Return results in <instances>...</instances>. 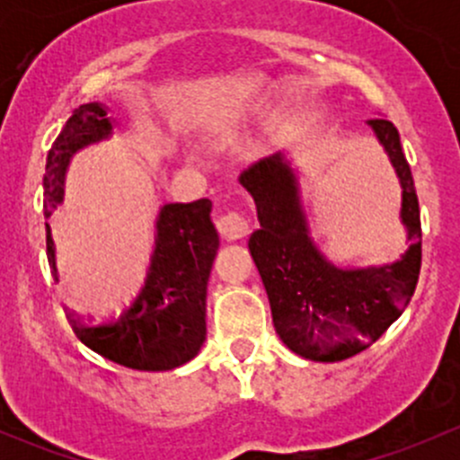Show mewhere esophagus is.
I'll return each mask as SVG.
<instances>
[{
  "instance_id": "esophagus-1",
  "label": "esophagus",
  "mask_w": 460,
  "mask_h": 460,
  "mask_svg": "<svg viewBox=\"0 0 460 460\" xmlns=\"http://www.w3.org/2000/svg\"><path fill=\"white\" fill-rule=\"evenodd\" d=\"M217 231H220L222 238L231 243V240L244 238V235L252 231V226H249V220L243 216V213L229 211L225 213V216L217 217Z\"/></svg>"
}]
</instances>
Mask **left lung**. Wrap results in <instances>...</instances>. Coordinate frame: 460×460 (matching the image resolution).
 Masks as SVG:
<instances>
[{
	"mask_svg": "<svg viewBox=\"0 0 460 460\" xmlns=\"http://www.w3.org/2000/svg\"><path fill=\"white\" fill-rule=\"evenodd\" d=\"M401 182V222L410 247L378 267H338L312 238L298 169L287 153L240 175L258 207L249 252L267 289L276 333L294 354L336 363L378 341L414 296L420 273V211L401 136L387 118L367 119Z\"/></svg>",
	"mask_w": 460,
	"mask_h": 460,
	"instance_id": "left-lung-1",
	"label": "left lung"
}]
</instances>
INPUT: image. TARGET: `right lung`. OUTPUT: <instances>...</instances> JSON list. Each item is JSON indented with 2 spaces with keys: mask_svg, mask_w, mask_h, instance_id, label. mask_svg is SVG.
Here are the masks:
<instances>
[{
  "mask_svg": "<svg viewBox=\"0 0 460 460\" xmlns=\"http://www.w3.org/2000/svg\"><path fill=\"white\" fill-rule=\"evenodd\" d=\"M115 119L102 102L73 111L50 146L44 173V216L64 202V182L73 155L113 137ZM49 226V225H46ZM155 249L144 287L122 309L102 320L68 312L73 332L95 354L140 372H166L196 358L207 338V285L220 238L211 222V200L171 202L157 213ZM46 253L53 276L50 229Z\"/></svg>",
  "mask_w": 460,
  "mask_h": 460,
  "instance_id": "1",
  "label": "right lung"
}]
</instances>
